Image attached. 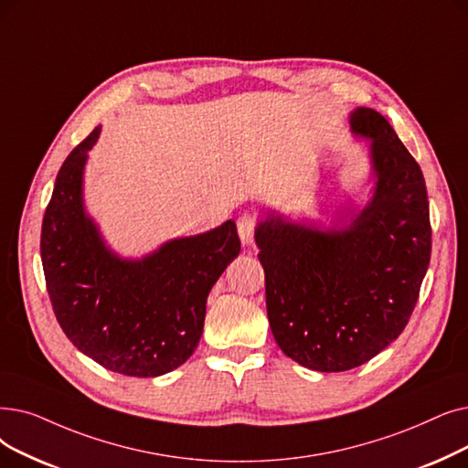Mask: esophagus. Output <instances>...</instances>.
<instances>
[{
	"label": "esophagus",
	"instance_id": "34e87169",
	"mask_svg": "<svg viewBox=\"0 0 468 468\" xmlns=\"http://www.w3.org/2000/svg\"><path fill=\"white\" fill-rule=\"evenodd\" d=\"M256 226H258L256 216H252L249 212L239 216V219H237V231H239V237L242 240V245H252Z\"/></svg>",
	"mask_w": 468,
	"mask_h": 468
}]
</instances>
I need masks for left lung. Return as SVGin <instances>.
<instances>
[{
  "label": "left lung",
  "mask_w": 468,
  "mask_h": 468,
  "mask_svg": "<svg viewBox=\"0 0 468 468\" xmlns=\"http://www.w3.org/2000/svg\"><path fill=\"white\" fill-rule=\"evenodd\" d=\"M350 122L371 137L369 205L342 229L317 231L277 216L256 231L271 333L291 359L321 373L359 367L401 335L432 249L417 160L380 112L361 107Z\"/></svg>",
  "instance_id": "8db88e82"
}]
</instances>
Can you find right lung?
Returning <instances> with one entry per match:
<instances>
[{
	"instance_id": "obj_1",
	"label": "right lung",
	"mask_w": 468,
	"mask_h": 468,
	"mask_svg": "<svg viewBox=\"0 0 468 468\" xmlns=\"http://www.w3.org/2000/svg\"><path fill=\"white\" fill-rule=\"evenodd\" d=\"M95 128L63 162L42 221L48 294L74 346L126 377H160L186 363L205 327L207 298L239 254L235 221L166 242L141 261L105 249L82 207V172Z\"/></svg>"
}]
</instances>
